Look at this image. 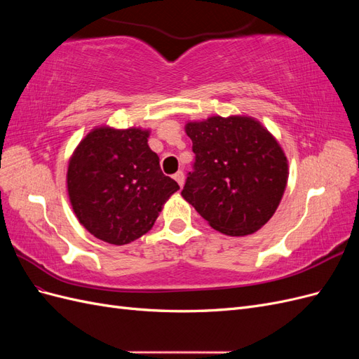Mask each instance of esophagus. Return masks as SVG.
Wrapping results in <instances>:
<instances>
[{
	"instance_id": "1",
	"label": "esophagus",
	"mask_w": 359,
	"mask_h": 359,
	"mask_svg": "<svg viewBox=\"0 0 359 359\" xmlns=\"http://www.w3.org/2000/svg\"><path fill=\"white\" fill-rule=\"evenodd\" d=\"M173 178H175V181L180 184V187H182V184H184V172L178 170L175 175H173Z\"/></svg>"
}]
</instances>
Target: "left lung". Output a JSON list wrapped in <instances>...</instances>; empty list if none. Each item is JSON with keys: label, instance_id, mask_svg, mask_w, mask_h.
Returning a JSON list of instances; mask_svg holds the SVG:
<instances>
[{"label": "left lung", "instance_id": "1", "mask_svg": "<svg viewBox=\"0 0 359 359\" xmlns=\"http://www.w3.org/2000/svg\"><path fill=\"white\" fill-rule=\"evenodd\" d=\"M194 163L181 191L211 227L243 236L260 229L283 196L287 160L266 128L247 116L189 123Z\"/></svg>", "mask_w": 359, "mask_h": 359}]
</instances>
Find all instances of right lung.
<instances>
[{"label":"right lung","instance_id":"right-lung-1","mask_svg":"<svg viewBox=\"0 0 359 359\" xmlns=\"http://www.w3.org/2000/svg\"><path fill=\"white\" fill-rule=\"evenodd\" d=\"M73 211L99 240L124 245L153 227L161 206L180 186L160 169L140 128H95L69 163Z\"/></svg>","mask_w":359,"mask_h":359}]
</instances>
